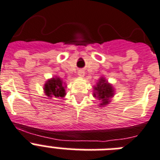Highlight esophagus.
Returning a JSON list of instances; mask_svg holds the SVG:
<instances>
[{
  "instance_id": "esophagus-1",
  "label": "esophagus",
  "mask_w": 160,
  "mask_h": 160,
  "mask_svg": "<svg viewBox=\"0 0 160 160\" xmlns=\"http://www.w3.org/2000/svg\"><path fill=\"white\" fill-rule=\"evenodd\" d=\"M78 76L79 77H84L85 76V71L82 70H80L78 71Z\"/></svg>"
}]
</instances>
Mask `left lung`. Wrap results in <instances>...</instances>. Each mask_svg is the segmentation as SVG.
<instances>
[{
	"label": "left lung",
	"instance_id": "1",
	"mask_svg": "<svg viewBox=\"0 0 160 160\" xmlns=\"http://www.w3.org/2000/svg\"><path fill=\"white\" fill-rule=\"evenodd\" d=\"M114 95V89L105 77H100L96 85H94L93 96L100 100V107H105L109 105Z\"/></svg>",
	"mask_w": 160,
	"mask_h": 160
}]
</instances>
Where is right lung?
Listing matches in <instances>:
<instances>
[{
    "instance_id": "1",
    "label": "right lung",
    "mask_w": 160,
    "mask_h": 160,
    "mask_svg": "<svg viewBox=\"0 0 160 160\" xmlns=\"http://www.w3.org/2000/svg\"><path fill=\"white\" fill-rule=\"evenodd\" d=\"M66 85L63 82L61 78L55 75V77L49 79L44 85V93L49 98L65 97Z\"/></svg>"
}]
</instances>
